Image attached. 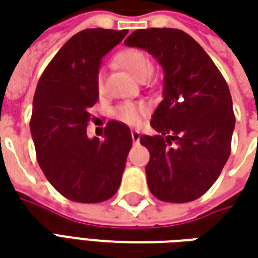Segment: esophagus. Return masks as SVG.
I'll use <instances>...</instances> for the list:
<instances>
[{"label":"esophagus","mask_w":258,"mask_h":258,"mask_svg":"<svg viewBox=\"0 0 258 258\" xmlns=\"http://www.w3.org/2000/svg\"><path fill=\"white\" fill-rule=\"evenodd\" d=\"M139 139H141V132L139 131H132V141L139 142Z\"/></svg>","instance_id":"obj_1"}]
</instances>
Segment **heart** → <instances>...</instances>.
<instances>
[{
  "label": "heart",
  "instance_id": "b5f03b06",
  "mask_svg": "<svg viewBox=\"0 0 258 258\" xmlns=\"http://www.w3.org/2000/svg\"><path fill=\"white\" fill-rule=\"evenodd\" d=\"M116 63L123 70H126L132 77H135L136 80H144L152 72L151 58L138 48H129V50L119 53L116 55ZM103 72H99V75L96 77V86H97L99 92L103 90ZM146 113H148L146 104L139 103V102L122 103L114 109V117H117L124 123L132 124V126L141 123Z\"/></svg>",
  "mask_w": 258,
  "mask_h": 258
}]
</instances>
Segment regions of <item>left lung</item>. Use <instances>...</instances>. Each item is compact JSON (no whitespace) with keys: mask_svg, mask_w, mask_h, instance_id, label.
I'll list each match as a JSON object with an SVG mask.
<instances>
[{"mask_svg":"<svg viewBox=\"0 0 258 258\" xmlns=\"http://www.w3.org/2000/svg\"><path fill=\"white\" fill-rule=\"evenodd\" d=\"M124 44L148 51L164 70V99L151 120L159 135L141 136L151 154L148 186L165 203L194 201L213 186L231 154L230 89L210 55L182 30H136Z\"/></svg>","mask_w":258,"mask_h":258,"instance_id":"obj_1","label":"left lung"}]
</instances>
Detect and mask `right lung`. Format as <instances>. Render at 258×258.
<instances>
[{
  "mask_svg": "<svg viewBox=\"0 0 258 258\" xmlns=\"http://www.w3.org/2000/svg\"><path fill=\"white\" fill-rule=\"evenodd\" d=\"M127 30L87 28L75 34L47 66L35 89L30 131L48 182L76 203L106 201L117 192L132 148L131 129L110 120L103 141L89 138V109L99 99L102 58Z\"/></svg>",
  "mask_w": 258,
  "mask_h": 258,
  "instance_id": "obj_1",
  "label": "right lung"
}]
</instances>
